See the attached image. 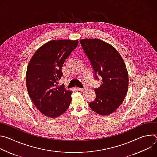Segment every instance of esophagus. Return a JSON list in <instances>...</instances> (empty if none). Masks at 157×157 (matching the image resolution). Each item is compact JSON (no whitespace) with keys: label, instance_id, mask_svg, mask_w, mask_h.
Wrapping results in <instances>:
<instances>
[{"label":"esophagus","instance_id":"esophagus-1","mask_svg":"<svg viewBox=\"0 0 157 157\" xmlns=\"http://www.w3.org/2000/svg\"><path fill=\"white\" fill-rule=\"evenodd\" d=\"M78 90L79 91H84L86 90V88H81V87H77Z\"/></svg>","mask_w":157,"mask_h":157}]
</instances>
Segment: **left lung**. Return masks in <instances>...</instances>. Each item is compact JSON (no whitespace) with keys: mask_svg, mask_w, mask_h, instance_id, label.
Listing matches in <instances>:
<instances>
[{"mask_svg":"<svg viewBox=\"0 0 157 157\" xmlns=\"http://www.w3.org/2000/svg\"><path fill=\"white\" fill-rule=\"evenodd\" d=\"M80 43L90 61L94 78L102 80L94 88L96 99L89 103L90 108L101 116L110 114L121 105L127 94L128 75L125 63L111 44L99 39H83Z\"/></svg>","mask_w":157,"mask_h":157,"instance_id":"1","label":"left lung"}]
</instances>
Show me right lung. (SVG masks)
I'll list each match as a JSON object with an SVG mask.
<instances>
[{"instance_id": "1", "label": "right lung", "mask_w": 157, "mask_h": 157, "mask_svg": "<svg viewBox=\"0 0 157 157\" xmlns=\"http://www.w3.org/2000/svg\"><path fill=\"white\" fill-rule=\"evenodd\" d=\"M78 40H52L39 48L31 58L26 73L29 96L43 114L56 118L68 109L73 92L58 81L63 76L62 67L77 47Z\"/></svg>"}]
</instances>
